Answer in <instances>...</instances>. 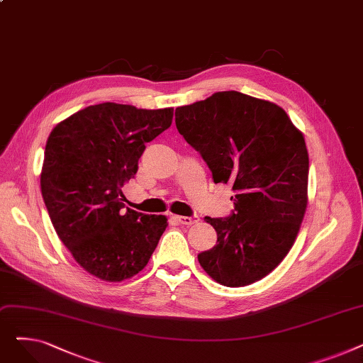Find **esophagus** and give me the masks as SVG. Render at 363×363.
I'll return each instance as SVG.
<instances>
[{
  "label": "esophagus",
  "instance_id": "obj_1",
  "mask_svg": "<svg viewBox=\"0 0 363 363\" xmlns=\"http://www.w3.org/2000/svg\"><path fill=\"white\" fill-rule=\"evenodd\" d=\"M177 220L179 222V223H182V225H188V226H191V225H196V223H199V216H177Z\"/></svg>",
  "mask_w": 363,
  "mask_h": 363
}]
</instances>
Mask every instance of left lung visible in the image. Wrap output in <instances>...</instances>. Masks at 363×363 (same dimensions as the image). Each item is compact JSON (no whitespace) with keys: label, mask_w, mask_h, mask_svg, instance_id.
Returning <instances> with one entry per match:
<instances>
[{"label":"left lung","mask_w":363,"mask_h":363,"mask_svg":"<svg viewBox=\"0 0 363 363\" xmlns=\"http://www.w3.org/2000/svg\"><path fill=\"white\" fill-rule=\"evenodd\" d=\"M177 128L212 170L231 184L234 212L208 218L218 234L199 255L201 268L225 287H244L289 255L308 206L309 155L303 133L279 106L237 91L175 110Z\"/></svg>","instance_id":"obj_1"}]
</instances>
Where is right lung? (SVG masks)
Listing matches in <instances>:
<instances>
[{"mask_svg":"<svg viewBox=\"0 0 363 363\" xmlns=\"http://www.w3.org/2000/svg\"><path fill=\"white\" fill-rule=\"evenodd\" d=\"M174 108L101 103L72 114L47 140L41 193L54 230L79 266L121 282L145 268L167 226L163 215L126 208L145 144L172 125Z\"/></svg>","mask_w":363,"mask_h":363,"instance_id":"obj_1","label":"right lung"}]
</instances>
